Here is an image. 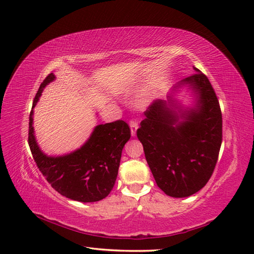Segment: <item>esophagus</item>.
<instances>
[{
    "mask_svg": "<svg viewBox=\"0 0 254 254\" xmlns=\"http://www.w3.org/2000/svg\"><path fill=\"white\" fill-rule=\"evenodd\" d=\"M130 127H131V134L132 136H135L136 135V131H137V122L134 121V120H131L130 121Z\"/></svg>",
    "mask_w": 254,
    "mask_h": 254,
    "instance_id": "34e87169",
    "label": "esophagus"
}]
</instances>
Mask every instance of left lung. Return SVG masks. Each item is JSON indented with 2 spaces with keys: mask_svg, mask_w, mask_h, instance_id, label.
Listing matches in <instances>:
<instances>
[{
  "mask_svg": "<svg viewBox=\"0 0 254 254\" xmlns=\"http://www.w3.org/2000/svg\"><path fill=\"white\" fill-rule=\"evenodd\" d=\"M196 73L174 86L187 85L196 98L182 107L174 98L155 100L144 112L136 134L159 189L172 197H187L206 185L217 163L223 119L216 94L206 75Z\"/></svg>",
  "mask_w": 254,
  "mask_h": 254,
  "instance_id": "obj_1",
  "label": "left lung"
}]
</instances>
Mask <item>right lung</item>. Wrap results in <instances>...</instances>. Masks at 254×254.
<instances>
[{
	"mask_svg": "<svg viewBox=\"0 0 254 254\" xmlns=\"http://www.w3.org/2000/svg\"><path fill=\"white\" fill-rule=\"evenodd\" d=\"M56 79L51 73L41 83L29 116L28 144L38 168L51 187L74 201L97 202L109 195L118 176L122 149L131 137L127 123L118 120L97 126L82 147L62 156L40 149L34 131V108L42 90Z\"/></svg>",
	"mask_w": 254,
	"mask_h": 254,
	"instance_id": "add662e5",
	"label": "right lung"
}]
</instances>
